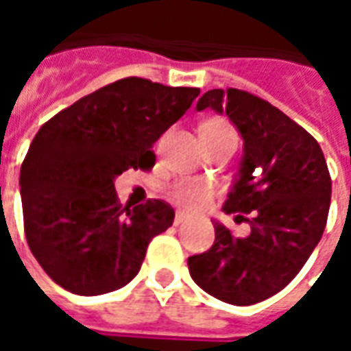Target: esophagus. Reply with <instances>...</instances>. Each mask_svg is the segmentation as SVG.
<instances>
[{"label":"esophagus","instance_id":"esophagus-1","mask_svg":"<svg viewBox=\"0 0 351 351\" xmlns=\"http://www.w3.org/2000/svg\"><path fill=\"white\" fill-rule=\"evenodd\" d=\"M184 221H188V214H184V213H178L175 214V226H180V223H184Z\"/></svg>","mask_w":351,"mask_h":351}]
</instances>
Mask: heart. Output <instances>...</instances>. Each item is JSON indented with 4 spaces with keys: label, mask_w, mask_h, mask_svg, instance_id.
Segmentation results:
<instances>
[{
    "label": "heart",
    "mask_w": 351,
    "mask_h": 351,
    "mask_svg": "<svg viewBox=\"0 0 351 351\" xmlns=\"http://www.w3.org/2000/svg\"><path fill=\"white\" fill-rule=\"evenodd\" d=\"M201 131L210 133H235L233 125L226 120H208L201 128ZM169 197L175 201L176 205L182 206L186 210H199L210 203L214 195L213 186L205 180H193V178H182L169 186Z\"/></svg>",
    "instance_id": "1"
}]
</instances>
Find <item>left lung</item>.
I'll return each mask as SVG.
<instances>
[{"label": "left lung", "instance_id": "8db88e82", "mask_svg": "<svg viewBox=\"0 0 351 351\" xmlns=\"http://www.w3.org/2000/svg\"><path fill=\"white\" fill-rule=\"evenodd\" d=\"M229 116L244 138L239 178L223 210L250 223L233 237L214 221L210 250L188 258L193 282L229 304L248 306L282 291L324 235L331 175L317 141L280 108L237 88L208 90L197 110Z\"/></svg>", "mask_w": 351, "mask_h": 351}]
</instances>
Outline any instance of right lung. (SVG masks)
I'll list each match as a JSON object with an SVG mask.
<instances>
[{"label":"right lung","instance_id":"right-lung-1","mask_svg":"<svg viewBox=\"0 0 351 351\" xmlns=\"http://www.w3.org/2000/svg\"><path fill=\"white\" fill-rule=\"evenodd\" d=\"M199 92L128 77L43 123L22 161L20 193L27 246L58 286L90 297L137 276L148 244L173 226L175 210L161 199L122 206L114 176L150 171L154 143Z\"/></svg>","mask_w":351,"mask_h":351}]
</instances>
